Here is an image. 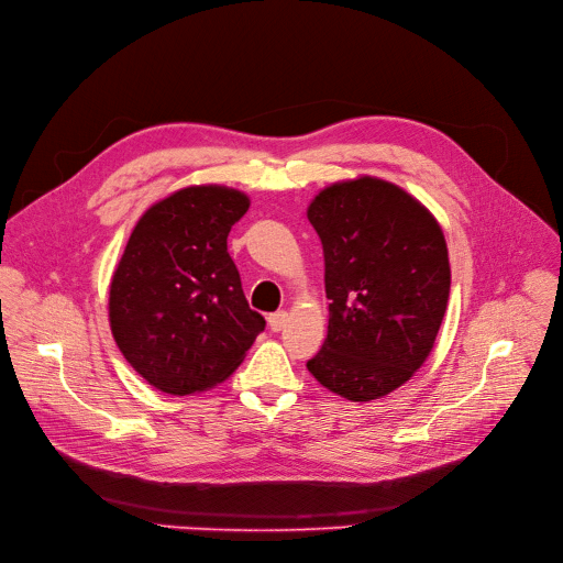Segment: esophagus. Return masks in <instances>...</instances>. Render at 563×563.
Listing matches in <instances>:
<instances>
[{
	"mask_svg": "<svg viewBox=\"0 0 563 563\" xmlns=\"http://www.w3.org/2000/svg\"><path fill=\"white\" fill-rule=\"evenodd\" d=\"M288 323V313L286 311H277V313H271L267 316V325H271L273 332H282Z\"/></svg>",
	"mask_w": 563,
	"mask_h": 563,
	"instance_id": "1",
	"label": "esophagus"
}]
</instances>
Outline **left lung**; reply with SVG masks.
<instances>
[{"label": "left lung", "mask_w": 563, "mask_h": 563, "mask_svg": "<svg viewBox=\"0 0 563 563\" xmlns=\"http://www.w3.org/2000/svg\"><path fill=\"white\" fill-rule=\"evenodd\" d=\"M325 254L328 336L307 362L330 391L364 404L408 383L431 355L446 311V240L404 187L360 176L307 208Z\"/></svg>", "instance_id": "8db88e82"}]
</instances>
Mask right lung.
I'll return each mask as SVG.
<instances>
[{
  "label": "right lung",
  "instance_id": "obj_1",
  "mask_svg": "<svg viewBox=\"0 0 563 563\" xmlns=\"http://www.w3.org/2000/svg\"><path fill=\"white\" fill-rule=\"evenodd\" d=\"M247 208L250 197L233 187H183L128 238L110 284V328L128 364L159 391L224 383L265 328L227 252Z\"/></svg>",
  "mask_w": 563,
  "mask_h": 563
}]
</instances>
